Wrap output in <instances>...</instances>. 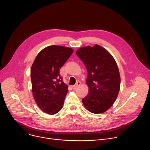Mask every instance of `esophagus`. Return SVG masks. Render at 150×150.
Masks as SVG:
<instances>
[{
  "label": "esophagus",
  "mask_w": 150,
  "mask_h": 150,
  "mask_svg": "<svg viewBox=\"0 0 150 150\" xmlns=\"http://www.w3.org/2000/svg\"><path fill=\"white\" fill-rule=\"evenodd\" d=\"M80 85H81L80 81H77V83H76V84L73 86V88H74V89H76L78 87H79V86H80Z\"/></svg>",
  "instance_id": "esophagus-1"
}]
</instances>
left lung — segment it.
Wrapping results in <instances>:
<instances>
[{"mask_svg": "<svg viewBox=\"0 0 150 150\" xmlns=\"http://www.w3.org/2000/svg\"><path fill=\"white\" fill-rule=\"evenodd\" d=\"M76 53L88 70L86 83L89 93L82 99L83 103L92 113H103L113 105L120 88L116 61L106 49L97 44L81 47Z\"/></svg>", "mask_w": 150, "mask_h": 150, "instance_id": "left-lung-1", "label": "left lung"}]
</instances>
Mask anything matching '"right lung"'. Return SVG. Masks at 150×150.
Returning a JSON list of instances; mask_svg holds the SVG:
<instances>
[{
  "label": "right lung",
  "instance_id": "right-lung-1",
  "mask_svg": "<svg viewBox=\"0 0 150 150\" xmlns=\"http://www.w3.org/2000/svg\"><path fill=\"white\" fill-rule=\"evenodd\" d=\"M74 50L60 45L45 47L36 56L30 70L31 90L36 104L50 115L62 108L68 86L62 81L59 70Z\"/></svg>",
  "mask_w": 150,
  "mask_h": 150
}]
</instances>
